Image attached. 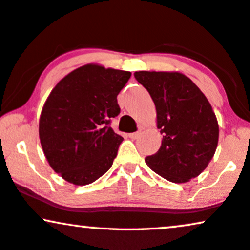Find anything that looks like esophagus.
Returning a JSON list of instances; mask_svg holds the SVG:
<instances>
[{
  "label": "esophagus",
  "mask_w": 250,
  "mask_h": 250,
  "mask_svg": "<svg viewBox=\"0 0 250 250\" xmlns=\"http://www.w3.org/2000/svg\"><path fill=\"white\" fill-rule=\"evenodd\" d=\"M141 134L142 132L140 130V131H136V132H131V134H129L128 136L131 138V140H137V138L141 136Z\"/></svg>",
  "instance_id": "esophagus-1"
}]
</instances>
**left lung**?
Wrapping results in <instances>:
<instances>
[{"label": "left lung", "mask_w": 250, "mask_h": 250, "mask_svg": "<svg viewBox=\"0 0 250 250\" xmlns=\"http://www.w3.org/2000/svg\"><path fill=\"white\" fill-rule=\"evenodd\" d=\"M157 109L162 146L145 163L170 182L182 183L200 175L216 152L219 127L202 91L180 72L136 71Z\"/></svg>", "instance_id": "left-lung-1"}]
</instances>
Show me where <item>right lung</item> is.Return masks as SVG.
I'll return each mask as SVG.
<instances>
[{"label": "right lung", "instance_id": "right-lung-1", "mask_svg": "<svg viewBox=\"0 0 250 250\" xmlns=\"http://www.w3.org/2000/svg\"><path fill=\"white\" fill-rule=\"evenodd\" d=\"M129 71L86 64L65 76L47 98L40 143L50 167L77 186L92 183L113 165L123 138L110 128Z\"/></svg>", "mask_w": 250, "mask_h": 250}]
</instances>
